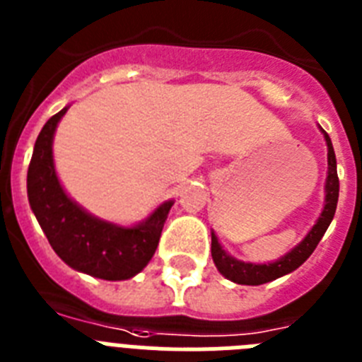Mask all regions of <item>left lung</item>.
Wrapping results in <instances>:
<instances>
[{"label":"left lung","instance_id":"obj_1","mask_svg":"<svg viewBox=\"0 0 362 362\" xmlns=\"http://www.w3.org/2000/svg\"><path fill=\"white\" fill-rule=\"evenodd\" d=\"M321 132L325 136L326 148H328V172H326L325 181V206H322V212L317 217V221H315V225L308 230V233H306L305 239L299 245L293 246L292 250L286 252L283 257L270 261V263H248V261H239V259L232 257L221 246L216 232L212 230V259L221 276H225L232 283L257 286V284L270 283V281L279 279V277L286 276L290 272L297 270L312 255V252L315 250V246L319 245L321 238L325 235L328 226H330L332 219H334L339 199L337 161H335L334 146H332L330 136L322 129Z\"/></svg>","mask_w":362,"mask_h":362}]
</instances>
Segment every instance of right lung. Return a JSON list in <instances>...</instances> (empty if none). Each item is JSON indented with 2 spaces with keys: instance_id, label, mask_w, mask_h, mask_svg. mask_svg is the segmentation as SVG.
Listing matches in <instances>:
<instances>
[{
  "instance_id": "1",
  "label": "right lung",
  "mask_w": 362,
  "mask_h": 362,
  "mask_svg": "<svg viewBox=\"0 0 362 362\" xmlns=\"http://www.w3.org/2000/svg\"><path fill=\"white\" fill-rule=\"evenodd\" d=\"M66 110L69 105L45 123L34 145L27 174L30 209L54 252L70 268L105 281L130 279L156 254L174 199L161 203L132 226L86 212L66 194L54 165V134Z\"/></svg>"
}]
</instances>
